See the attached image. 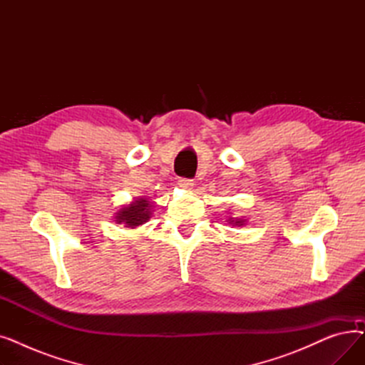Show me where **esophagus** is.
<instances>
[{"label":"esophagus","mask_w":365,"mask_h":365,"mask_svg":"<svg viewBox=\"0 0 365 365\" xmlns=\"http://www.w3.org/2000/svg\"><path fill=\"white\" fill-rule=\"evenodd\" d=\"M178 185L183 189H192L194 186V180L192 179H187V178H179L178 179Z\"/></svg>","instance_id":"obj_1"}]
</instances>
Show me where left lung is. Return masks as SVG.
I'll return each mask as SVG.
<instances>
[{
  "instance_id": "8db88e82",
  "label": "left lung",
  "mask_w": 365,
  "mask_h": 365,
  "mask_svg": "<svg viewBox=\"0 0 365 365\" xmlns=\"http://www.w3.org/2000/svg\"><path fill=\"white\" fill-rule=\"evenodd\" d=\"M231 222H234V223H237V225H242L244 220H231Z\"/></svg>"
}]
</instances>
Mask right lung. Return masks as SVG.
Masks as SVG:
<instances>
[{"label": "right lung", "mask_w": 365, "mask_h": 365, "mask_svg": "<svg viewBox=\"0 0 365 365\" xmlns=\"http://www.w3.org/2000/svg\"><path fill=\"white\" fill-rule=\"evenodd\" d=\"M150 204L140 198L138 201H134L133 204H130L128 207L121 208V212L117 213V222L118 223H125V227H134L139 226L142 223H145L146 220H149L150 217Z\"/></svg>", "instance_id": "add662e5"}]
</instances>
